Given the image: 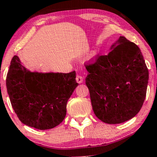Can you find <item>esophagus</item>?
Listing matches in <instances>:
<instances>
[{
    "mask_svg": "<svg viewBox=\"0 0 157 157\" xmlns=\"http://www.w3.org/2000/svg\"><path fill=\"white\" fill-rule=\"evenodd\" d=\"M76 81L78 83H82L83 82V77H81L80 75H77L76 77Z\"/></svg>",
    "mask_w": 157,
    "mask_h": 157,
    "instance_id": "34e87169",
    "label": "esophagus"
}]
</instances>
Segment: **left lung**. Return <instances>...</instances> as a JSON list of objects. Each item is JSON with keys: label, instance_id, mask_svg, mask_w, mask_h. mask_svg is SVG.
<instances>
[{"label": "left lung", "instance_id": "1", "mask_svg": "<svg viewBox=\"0 0 157 157\" xmlns=\"http://www.w3.org/2000/svg\"><path fill=\"white\" fill-rule=\"evenodd\" d=\"M107 55L86 66L94 114L105 123L119 124L134 117L146 96L148 69L140 48L120 36Z\"/></svg>", "mask_w": 157, "mask_h": 157}]
</instances>
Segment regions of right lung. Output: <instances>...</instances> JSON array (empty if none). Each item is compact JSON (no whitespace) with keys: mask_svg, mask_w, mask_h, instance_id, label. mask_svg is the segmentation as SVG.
<instances>
[{"mask_svg":"<svg viewBox=\"0 0 157 157\" xmlns=\"http://www.w3.org/2000/svg\"><path fill=\"white\" fill-rule=\"evenodd\" d=\"M6 83L17 117L26 125L39 130L53 128L63 122L68 99L79 85L75 71H31L16 55L11 61Z\"/></svg>","mask_w":157,"mask_h":157,"instance_id":"right-lung-1","label":"right lung"}]
</instances>
